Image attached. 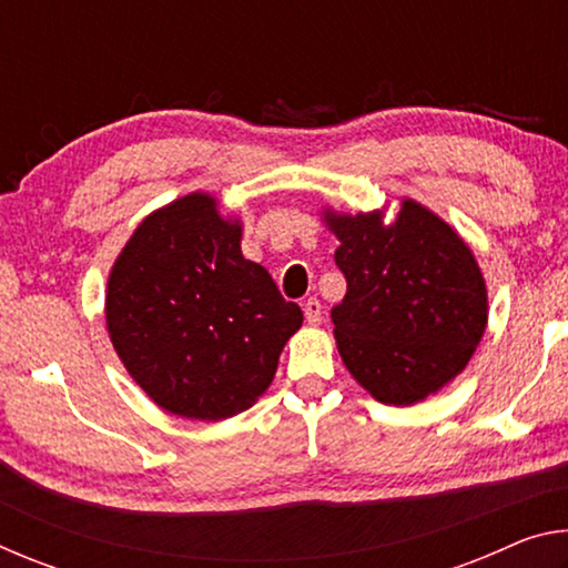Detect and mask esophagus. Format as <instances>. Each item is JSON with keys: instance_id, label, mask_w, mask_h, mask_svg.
Wrapping results in <instances>:
<instances>
[{"instance_id": "34e87169", "label": "esophagus", "mask_w": 568, "mask_h": 568, "mask_svg": "<svg viewBox=\"0 0 568 568\" xmlns=\"http://www.w3.org/2000/svg\"><path fill=\"white\" fill-rule=\"evenodd\" d=\"M303 313H305L307 325H318L323 321V305L318 297H307L303 305Z\"/></svg>"}]
</instances>
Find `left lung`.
Segmentation results:
<instances>
[{
    "instance_id": "8db88e82",
    "label": "left lung",
    "mask_w": 568,
    "mask_h": 568,
    "mask_svg": "<svg viewBox=\"0 0 568 568\" xmlns=\"http://www.w3.org/2000/svg\"><path fill=\"white\" fill-rule=\"evenodd\" d=\"M348 283L333 307L341 358L373 398L410 406L454 381L486 331V283L470 247L413 200L383 213H325Z\"/></svg>"
}]
</instances>
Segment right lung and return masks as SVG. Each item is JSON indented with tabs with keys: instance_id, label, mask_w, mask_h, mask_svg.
I'll return each mask as SVG.
<instances>
[{
	"instance_id": "1",
	"label": "right lung",
	"mask_w": 568,
	"mask_h": 568,
	"mask_svg": "<svg viewBox=\"0 0 568 568\" xmlns=\"http://www.w3.org/2000/svg\"><path fill=\"white\" fill-rule=\"evenodd\" d=\"M104 318L124 368L160 408L223 420L271 386L303 311L245 261L237 220L192 192L134 230L110 273Z\"/></svg>"
}]
</instances>
